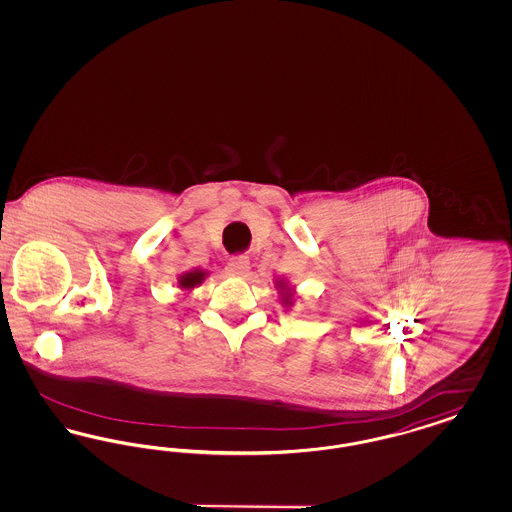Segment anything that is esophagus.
<instances>
[{
  "instance_id": "esophagus-1",
  "label": "esophagus",
  "mask_w": 512,
  "mask_h": 512,
  "mask_svg": "<svg viewBox=\"0 0 512 512\" xmlns=\"http://www.w3.org/2000/svg\"><path fill=\"white\" fill-rule=\"evenodd\" d=\"M228 272L232 274V276H247L249 274V259L244 257V255H240V257H232L230 261H228Z\"/></svg>"
}]
</instances>
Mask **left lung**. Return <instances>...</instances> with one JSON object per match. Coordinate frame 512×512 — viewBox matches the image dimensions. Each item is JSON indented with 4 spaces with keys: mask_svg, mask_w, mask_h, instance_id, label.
Masks as SVG:
<instances>
[{
    "mask_svg": "<svg viewBox=\"0 0 512 512\" xmlns=\"http://www.w3.org/2000/svg\"><path fill=\"white\" fill-rule=\"evenodd\" d=\"M276 288H278V290H280V293H282V303H284L286 307H288V305L292 307L293 295L292 292H290V288H288V286H286L284 282H278V284H276Z\"/></svg>",
    "mask_w": 512,
    "mask_h": 512,
    "instance_id": "1",
    "label": "left lung"
}]
</instances>
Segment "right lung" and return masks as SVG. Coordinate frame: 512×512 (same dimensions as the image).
I'll return each mask as SVG.
<instances>
[{"instance_id": "right-lung-1", "label": "right lung", "mask_w": 512, "mask_h": 512, "mask_svg": "<svg viewBox=\"0 0 512 512\" xmlns=\"http://www.w3.org/2000/svg\"><path fill=\"white\" fill-rule=\"evenodd\" d=\"M205 276H207V272H205V270H199V268L190 270V272H184V274H180V278H178V286H180L182 290H192V288L199 286V284L205 280Z\"/></svg>"}]
</instances>
